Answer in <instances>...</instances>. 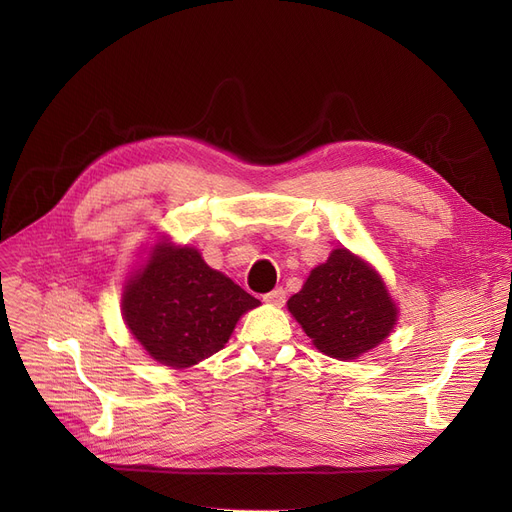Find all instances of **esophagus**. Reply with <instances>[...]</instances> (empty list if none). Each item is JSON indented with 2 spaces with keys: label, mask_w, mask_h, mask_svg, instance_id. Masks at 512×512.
Instances as JSON below:
<instances>
[{
  "label": "esophagus",
  "mask_w": 512,
  "mask_h": 512,
  "mask_svg": "<svg viewBox=\"0 0 512 512\" xmlns=\"http://www.w3.org/2000/svg\"><path fill=\"white\" fill-rule=\"evenodd\" d=\"M263 301H267V303H272V305L280 307V305H284V301H286V290H284L282 286H278V288H274L272 292L263 294Z\"/></svg>",
  "instance_id": "esophagus-1"
}]
</instances>
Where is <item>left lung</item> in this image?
Listing matches in <instances>:
<instances>
[{"label":"left lung","instance_id":"8db88e82","mask_svg":"<svg viewBox=\"0 0 512 512\" xmlns=\"http://www.w3.org/2000/svg\"><path fill=\"white\" fill-rule=\"evenodd\" d=\"M288 311L328 357L355 359L380 344L396 321L390 294L371 267L348 249L317 265Z\"/></svg>","mask_w":512,"mask_h":512}]
</instances>
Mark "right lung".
I'll return each instance as SVG.
<instances>
[{
    "label": "right lung",
    "mask_w": 512,
    "mask_h": 512,
    "mask_svg": "<svg viewBox=\"0 0 512 512\" xmlns=\"http://www.w3.org/2000/svg\"><path fill=\"white\" fill-rule=\"evenodd\" d=\"M257 305L195 249H172L164 242L128 282L122 311L126 326L155 361L191 367L224 348L238 317Z\"/></svg>",
    "instance_id": "right-lung-1"
}]
</instances>
